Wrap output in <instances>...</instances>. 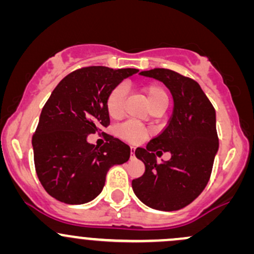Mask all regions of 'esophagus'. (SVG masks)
Instances as JSON below:
<instances>
[{"instance_id":"1","label":"esophagus","mask_w":254,"mask_h":254,"mask_svg":"<svg viewBox=\"0 0 254 254\" xmlns=\"http://www.w3.org/2000/svg\"><path fill=\"white\" fill-rule=\"evenodd\" d=\"M135 150H136L135 147H133V146L130 147V153H131V157L132 158H135Z\"/></svg>"}]
</instances>
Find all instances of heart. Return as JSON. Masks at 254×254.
<instances>
[{
    "mask_svg": "<svg viewBox=\"0 0 254 254\" xmlns=\"http://www.w3.org/2000/svg\"><path fill=\"white\" fill-rule=\"evenodd\" d=\"M125 94H127V89L123 84L114 86L108 93L107 97H106V110H107L110 117L119 118L124 112ZM144 94H146V100L149 107L159 104V102H169L168 93L161 85L150 84L144 89ZM117 133L123 140L137 143L148 135V131L136 123L125 122L117 127Z\"/></svg>",
    "mask_w": 254,
    "mask_h": 254,
    "instance_id": "obj_1",
    "label": "heart"
}]
</instances>
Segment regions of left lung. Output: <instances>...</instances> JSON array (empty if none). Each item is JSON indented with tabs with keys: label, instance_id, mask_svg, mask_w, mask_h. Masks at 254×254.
I'll list each match as a JSON object with an SVG mask.
<instances>
[{
	"label": "left lung",
	"instance_id": "1",
	"mask_svg": "<svg viewBox=\"0 0 254 254\" xmlns=\"http://www.w3.org/2000/svg\"><path fill=\"white\" fill-rule=\"evenodd\" d=\"M140 74L168 86L174 97V112L165 129L146 148L135 150L146 171L132 180L133 193L149 207L176 211L194 201L210 180L218 150L216 111L191 78L168 68H153ZM163 151L171 152L172 159L159 164L155 154Z\"/></svg>",
	"mask_w": 254,
	"mask_h": 254
}]
</instances>
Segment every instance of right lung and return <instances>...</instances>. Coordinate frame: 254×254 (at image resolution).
Returning <instances> with one entry per match:
<instances>
[{
    "mask_svg": "<svg viewBox=\"0 0 254 254\" xmlns=\"http://www.w3.org/2000/svg\"><path fill=\"white\" fill-rule=\"evenodd\" d=\"M136 68L89 66L71 72L53 90L32 136L33 159L46 191L71 205L91 201L102 191L113 165L130 158V147L108 135L97 147L88 135L110 125L106 110L108 93Z\"/></svg>",
    "mask_w": 254,
    "mask_h": 254,
    "instance_id": "1",
    "label": "right lung"
}]
</instances>
